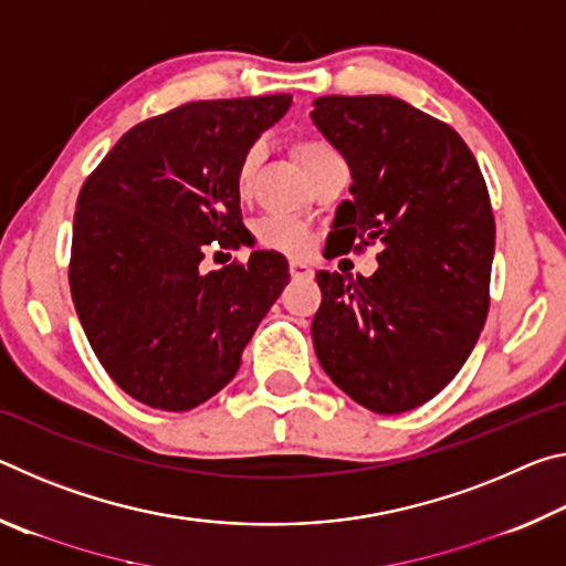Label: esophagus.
I'll use <instances>...</instances> for the list:
<instances>
[{"label":"esophagus","instance_id":"1","mask_svg":"<svg viewBox=\"0 0 566 566\" xmlns=\"http://www.w3.org/2000/svg\"><path fill=\"white\" fill-rule=\"evenodd\" d=\"M290 274L294 276V280H310V276L314 274V270H312V264L300 262V260H292L290 262Z\"/></svg>","mask_w":566,"mask_h":566}]
</instances>
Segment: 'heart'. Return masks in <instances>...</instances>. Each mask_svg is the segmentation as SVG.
I'll use <instances>...</instances> for the list:
<instances>
[{
    "instance_id": "b5f03b06",
    "label": "heart",
    "mask_w": 566,
    "mask_h": 566,
    "mask_svg": "<svg viewBox=\"0 0 566 566\" xmlns=\"http://www.w3.org/2000/svg\"><path fill=\"white\" fill-rule=\"evenodd\" d=\"M329 151H334L329 145H324V142H312V139L300 142V145L294 147V155L302 161L304 169H310L314 161L322 159L324 155H329ZM260 167H262V147L254 145L244 151V157L237 167L239 197H244V199L252 197L254 185H256V175H260ZM260 239H262V244L282 249V252H290V254H302L312 244V237H310V232H306V227L302 222H296V219H292V217L266 219V222L260 227Z\"/></svg>"
}]
</instances>
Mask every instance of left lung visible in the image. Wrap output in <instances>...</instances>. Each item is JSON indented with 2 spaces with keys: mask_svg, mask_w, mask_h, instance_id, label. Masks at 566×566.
I'll return each mask as SVG.
<instances>
[{
  "mask_svg": "<svg viewBox=\"0 0 566 566\" xmlns=\"http://www.w3.org/2000/svg\"><path fill=\"white\" fill-rule=\"evenodd\" d=\"M312 119L352 171L334 214V254L381 244L371 276L317 272L312 342L344 395L377 415L437 397L490 312L494 217L459 134L385 94L319 97Z\"/></svg>",
  "mask_w": 566,
  "mask_h": 566,
  "instance_id": "left-lung-1",
  "label": "left lung"
}]
</instances>
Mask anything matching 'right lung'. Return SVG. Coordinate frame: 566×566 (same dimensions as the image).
<instances>
[{
	"mask_svg": "<svg viewBox=\"0 0 566 566\" xmlns=\"http://www.w3.org/2000/svg\"><path fill=\"white\" fill-rule=\"evenodd\" d=\"M290 107L292 94L181 104L132 127L84 181L72 302L102 367L142 405L189 411L224 389L290 282L274 249L199 270L207 244L249 242L237 167Z\"/></svg>",
	"mask_w": 566,
	"mask_h": 566,
	"instance_id": "right-lung-1",
	"label": "right lung"
}]
</instances>
